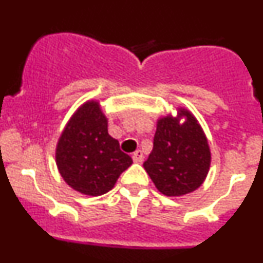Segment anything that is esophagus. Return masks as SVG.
Listing matches in <instances>:
<instances>
[{"mask_svg": "<svg viewBox=\"0 0 263 263\" xmlns=\"http://www.w3.org/2000/svg\"><path fill=\"white\" fill-rule=\"evenodd\" d=\"M132 159H134L135 163H142L144 160V155H142V151L141 150H136L134 154H132Z\"/></svg>", "mask_w": 263, "mask_h": 263, "instance_id": "1", "label": "esophagus"}]
</instances>
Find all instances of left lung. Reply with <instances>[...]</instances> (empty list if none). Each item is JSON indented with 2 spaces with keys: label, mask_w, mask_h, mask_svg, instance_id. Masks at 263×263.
<instances>
[{
  "label": "left lung",
  "mask_w": 263,
  "mask_h": 263,
  "mask_svg": "<svg viewBox=\"0 0 263 263\" xmlns=\"http://www.w3.org/2000/svg\"><path fill=\"white\" fill-rule=\"evenodd\" d=\"M210 164L208 137L191 110L178 107L177 116L158 119L144 168L159 192L169 197L193 192L205 182Z\"/></svg>",
  "instance_id": "obj_1"
}]
</instances>
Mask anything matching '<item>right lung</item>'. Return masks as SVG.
Instances as JSON below:
<instances>
[{
    "mask_svg": "<svg viewBox=\"0 0 263 263\" xmlns=\"http://www.w3.org/2000/svg\"><path fill=\"white\" fill-rule=\"evenodd\" d=\"M55 164L63 181L86 196H102L132 164L108 134V118L98 100H87L66 123L57 146Z\"/></svg>",
    "mask_w": 263,
    "mask_h": 263,
    "instance_id": "1",
    "label": "right lung"
}]
</instances>
